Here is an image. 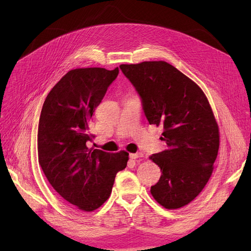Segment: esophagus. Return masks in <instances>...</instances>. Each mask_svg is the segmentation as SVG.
Masks as SVG:
<instances>
[{
	"mask_svg": "<svg viewBox=\"0 0 251 251\" xmlns=\"http://www.w3.org/2000/svg\"><path fill=\"white\" fill-rule=\"evenodd\" d=\"M143 154L142 153H130L129 154V157L131 159H136V158H139V157H142Z\"/></svg>",
	"mask_w": 251,
	"mask_h": 251,
	"instance_id": "1",
	"label": "esophagus"
}]
</instances>
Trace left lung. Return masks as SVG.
Here are the masks:
<instances>
[{
    "mask_svg": "<svg viewBox=\"0 0 251 251\" xmlns=\"http://www.w3.org/2000/svg\"><path fill=\"white\" fill-rule=\"evenodd\" d=\"M139 94L150 124L163 127L165 151L150 156L161 168L151 186L155 201L177 209L193 201L209 180L219 150V128L205 94L165 61L121 65Z\"/></svg>",
    "mask_w": 251,
    "mask_h": 251,
    "instance_id": "left-lung-1",
    "label": "left lung"
}]
</instances>
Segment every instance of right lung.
<instances>
[{"instance_id":"add662e5","label":"right lung","mask_w":251,"mask_h":251,"mask_svg":"<svg viewBox=\"0 0 251 251\" xmlns=\"http://www.w3.org/2000/svg\"><path fill=\"white\" fill-rule=\"evenodd\" d=\"M119 68L69 71L47 95L37 130L39 163L52 188L83 211L109 199L116 174L127 166L128 153L89 149L95 135L89 122Z\"/></svg>"}]
</instances>
